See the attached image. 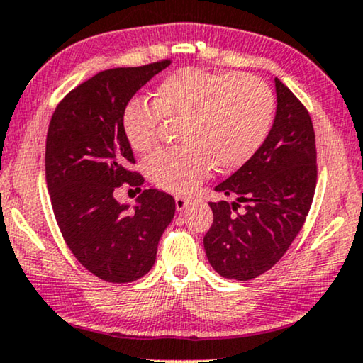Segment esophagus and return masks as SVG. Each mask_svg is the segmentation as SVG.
I'll return each mask as SVG.
<instances>
[{"label":"esophagus","mask_w":363,"mask_h":363,"mask_svg":"<svg viewBox=\"0 0 363 363\" xmlns=\"http://www.w3.org/2000/svg\"><path fill=\"white\" fill-rule=\"evenodd\" d=\"M189 206V199H186V197H176V209L177 211H184L186 207Z\"/></svg>","instance_id":"1"}]
</instances>
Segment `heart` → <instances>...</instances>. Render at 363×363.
Here are the masks:
<instances>
[{"mask_svg":"<svg viewBox=\"0 0 363 363\" xmlns=\"http://www.w3.org/2000/svg\"><path fill=\"white\" fill-rule=\"evenodd\" d=\"M274 109V96L259 77L182 67L154 88L152 104L129 101L121 128L133 151L144 154L157 141L161 118L182 119L179 141L184 147L151 154L146 172L161 189L189 194L212 164L222 172L235 171L259 151Z\"/></svg>","mask_w":363,"mask_h":363,"instance_id":"1","label":"heart"}]
</instances>
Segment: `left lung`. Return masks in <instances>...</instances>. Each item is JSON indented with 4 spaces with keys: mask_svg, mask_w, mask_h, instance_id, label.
<instances>
[{
    "mask_svg": "<svg viewBox=\"0 0 363 363\" xmlns=\"http://www.w3.org/2000/svg\"><path fill=\"white\" fill-rule=\"evenodd\" d=\"M277 109L257 152L214 187L232 202H209L214 222L204 238L212 269L225 279L267 272L301 232L317 184L315 133L307 109L275 77ZM240 203L245 211L233 212Z\"/></svg>",
    "mask_w": 363,
    "mask_h": 363,
    "instance_id": "1",
    "label": "left lung"
}]
</instances>
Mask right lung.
<instances>
[{
	"instance_id": "add662e5",
	"label": "right lung",
	"mask_w": 363,
	"mask_h": 363,
	"mask_svg": "<svg viewBox=\"0 0 363 363\" xmlns=\"http://www.w3.org/2000/svg\"><path fill=\"white\" fill-rule=\"evenodd\" d=\"M169 65L98 72L57 104L48 128L46 182L56 222L79 264L106 282L146 275L176 212L174 197L157 189H144L134 206L114 197L123 184L139 189L144 182L129 171L134 156L121 128L124 108Z\"/></svg>"
}]
</instances>
